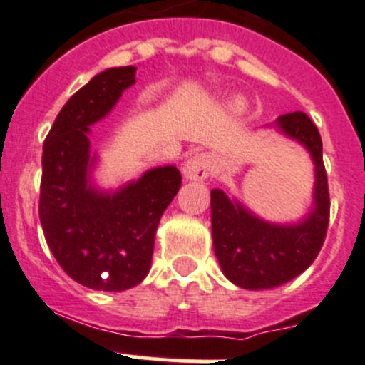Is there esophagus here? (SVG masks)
<instances>
[{
  "label": "esophagus",
  "mask_w": 365,
  "mask_h": 365,
  "mask_svg": "<svg viewBox=\"0 0 365 365\" xmlns=\"http://www.w3.org/2000/svg\"><path fill=\"white\" fill-rule=\"evenodd\" d=\"M213 171V159L210 153H196L183 164V176L192 182H203Z\"/></svg>",
  "instance_id": "34e87169"
}]
</instances>
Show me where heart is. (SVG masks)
<instances>
[{"label":"heart","instance_id":"heart-1","mask_svg":"<svg viewBox=\"0 0 365 365\" xmlns=\"http://www.w3.org/2000/svg\"><path fill=\"white\" fill-rule=\"evenodd\" d=\"M245 108H247V104H245V101L242 97L235 98L233 104H231V109H233L235 113H244Z\"/></svg>","mask_w":365,"mask_h":365}]
</instances>
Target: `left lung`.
<instances>
[{
  "mask_svg": "<svg viewBox=\"0 0 365 365\" xmlns=\"http://www.w3.org/2000/svg\"><path fill=\"white\" fill-rule=\"evenodd\" d=\"M275 127L311 155L316 178L312 208L298 222L275 224L230 200L224 190H212L213 251L224 275L244 289L277 288L307 270L322 251L329 227V182L318 127L302 111L282 114Z\"/></svg>",
  "mask_w": 365,
  "mask_h": 365,
  "instance_id": "8db88e82",
  "label": "left lung"
}]
</instances>
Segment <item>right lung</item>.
Instances as JSON below:
<instances>
[{
  "instance_id": "add662e5",
  "label": "right lung",
  "mask_w": 365,
  "mask_h": 365,
  "mask_svg": "<svg viewBox=\"0 0 365 365\" xmlns=\"http://www.w3.org/2000/svg\"><path fill=\"white\" fill-rule=\"evenodd\" d=\"M134 83L135 67L97 73L68 98L43 143L38 213L47 245L68 277L97 292H125L148 275L160 217L182 187L175 165L108 192L91 182L90 127Z\"/></svg>"
}]
</instances>
